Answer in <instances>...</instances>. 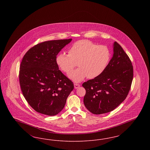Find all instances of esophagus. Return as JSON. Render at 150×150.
Masks as SVG:
<instances>
[{
  "label": "esophagus",
  "instance_id": "1",
  "mask_svg": "<svg viewBox=\"0 0 150 150\" xmlns=\"http://www.w3.org/2000/svg\"><path fill=\"white\" fill-rule=\"evenodd\" d=\"M80 85L79 84H74V88L75 89H78L79 87H80Z\"/></svg>",
  "mask_w": 150,
  "mask_h": 150
}]
</instances>
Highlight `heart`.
Masks as SVG:
<instances>
[{
  "mask_svg": "<svg viewBox=\"0 0 150 150\" xmlns=\"http://www.w3.org/2000/svg\"><path fill=\"white\" fill-rule=\"evenodd\" d=\"M111 53L105 45H98L87 40L74 43L69 50V54L59 53L56 61L59 67L69 72L76 64L79 67L69 74L74 82H80L86 78L94 79L101 75L107 67Z\"/></svg>",
  "mask_w": 150,
  "mask_h": 150,
  "instance_id": "heart-1",
  "label": "heart"
}]
</instances>
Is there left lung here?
Here are the masks:
<instances>
[{"label":"left lung","mask_w":150,"mask_h":150,"mask_svg":"<svg viewBox=\"0 0 150 150\" xmlns=\"http://www.w3.org/2000/svg\"><path fill=\"white\" fill-rule=\"evenodd\" d=\"M114 54L103 73L84 82L86 95L84 104L93 114L112 111L125 100L133 78L132 62L116 42L113 44Z\"/></svg>","instance_id":"obj_1"}]
</instances>
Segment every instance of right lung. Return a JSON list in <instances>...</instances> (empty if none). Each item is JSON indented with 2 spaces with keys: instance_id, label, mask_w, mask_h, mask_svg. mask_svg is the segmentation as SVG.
I'll list each match as a JSON object with an SVG mask.
<instances>
[{
  "instance_id": "right-lung-1",
  "label": "right lung",
  "mask_w": 150,
  "mask_h": 150,
  "mask_svg": "<svg viewBox=\"0 0 150 150\" xmlns=\"http://www.w3.org/2000/svg\"><path fill=\"white\" fill-rule=\"evenodd\" d=\"M72 39L39 43L24 55L20 67L22 92L36 112L54 116L64 108L74 84L59 70L56 58Z\"/></svg>"
}]
</instances>
